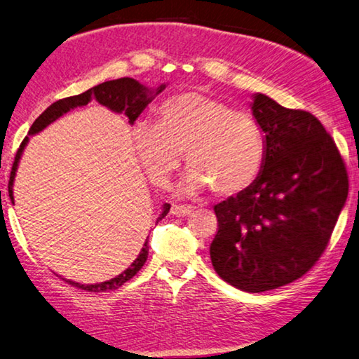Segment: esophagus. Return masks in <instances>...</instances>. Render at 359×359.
Here are the masks:
<instances>
[{"instance_id": "1", "label": "esophagus", "mask_w": 359, "mask_h": 359, "mask_svg": "<svg viewBox=\"0 0 359 359\" xmlns=\"http://www.w3.org/2000/svg\"><path fill=\"white\" fill-rule=\"evenodd\" d=\"M193 210V205H172L171 215H174V217H188V215H191Z\"/></svg>"}]
</instances>
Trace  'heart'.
<instances>
[{
  "label": "heart",
  "mask_w": 359,
  "mask_h": 359,
  "mask_svg": "<svg viewBox=\"0 0 359 359\" xmlns=\"http://www.w3.org/2000/svg\"><path fill=\"white\" fill-rule=\"evenodd\" d=\"M133 146L149 179L158 187L177 171L185 152L191 166L180 187L185 194L208 187L218 194L242 191L259 177L265 158L256 119L198 90L163 102L157 122H140L133 128Z\"/></svg>",
  "instance_id": "heart-1"
}]
</instances>
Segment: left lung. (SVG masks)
Segmentation results:
<instances>
[{
	"mask_svg": "<svg viewBox=\"0 0 359 359\" xmlns=\"http://www.w3.org/2000/svg\"><path fill=\"white\" fill-rule=\"evenodd\" d=\"M252 116L265 135L259 177L215 205L210 245L215 271L245 292L293 283L322 256L348 194V175L334 140L303 109L254 95Z\"/></svg>",
	"mask_w": 359,
	"mask_h": 359,
	"instance_id": "left-lung-1",
	"label": "left lung"
}]
</instances>
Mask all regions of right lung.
Returning a JSON list of instances; mask_svg holds the SVG:
<instances>
[{"instance_id":"right-lung-1","label":"right lung","mask_w":359,"mask_h":359,"mask_svg":"<svg viewBox=\"0 0 359 359\" xmlns=\"http://www.w3.org/2000/svg\"><path fill=\"white\" fill-rule=\"evenodd\" d=\"M165 88H166V84H161L160 88H157L155 90H151L149 88L142 86L140 81L133 80V78H119V80L97 84V86L88 89L86 93H83L80 95L67 97V99H61L55 103H51V105L37 117L34 123H32L28 135H36L39 132H42L45 127L50 126V123L55 122L56 119H60L62 114L69 113L70 109H74L76 107L88 105L90 100L99 102L100 105L109 108L114 113H123L128 117V122L133 123L136 119H138V116L142 113V109H144L149 103L154 100V97L160 94ZM28 141H29V136H26V138L22 141L20 147H18L14 165H12L9 187H8L9 198L12 202H14L12 187H14L17 166H18V161H20L25 146L28 144ZM169 208H171V205L169 204L163 205V212L157 218V223L166 217ZM147 256H149V245H147V238H146V243H144V246H142V250L140 251V256L133 260L132 265H130L127 270H123L121 275H117L116 278L109 279V281L99 283V284H80L75 281H69V279H64V281L69 283L70 285H74V287H76V289H81L86 292L116 290V289H119L121 285L126 284L127 281H130V279H132L136 273L142 269V265H144L147 260Z\"/></svg>"}]
</instances>
